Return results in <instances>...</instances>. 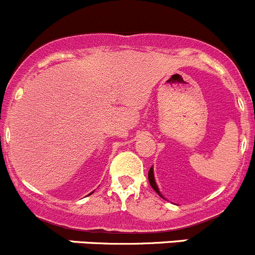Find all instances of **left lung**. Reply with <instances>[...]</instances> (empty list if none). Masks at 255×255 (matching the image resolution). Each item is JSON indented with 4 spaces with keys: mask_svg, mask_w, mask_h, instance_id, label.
Here are the masks:
<instances>
[{
    "mask_svg": "<svg viewBox=\"0 0 255 255\" xmlns=\"http://www.w3.org/2000/svg\"><path fill=\"white\" fill-rule=\"evenodd\" d=\"M148 179H149V184H150V186L153 187L154 191L156 192V194L159 195L160 197H163V195L160 194V191H159L158 186H156V182H155V179H154V170H153V166H151L150 169H149V173H148ZM164 199V197H163Z\"/></svg>",
    "mask_w": 255,
    "mask_h": 255,
    "instance_id": "1",
    "label": "left lung"
}]
</instances>
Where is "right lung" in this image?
<instances>
[{
  "label": "right lung",
  "mask_w": 255,
  "mask_h": 255,
  "mask_svg": "<svg viewBox=\"0 0 255 255\" xmlns=\"http://www.w3.org/2000/svg\"><path fill=\"white\" fill-rule=\"evenodd\" d=\"M91 194H92V192H91Z\"/></svg>",
  "instance_id": "obj_1"
}]
</instances>
